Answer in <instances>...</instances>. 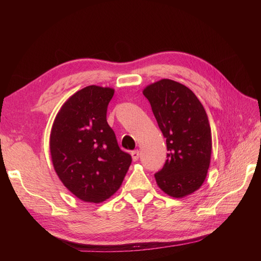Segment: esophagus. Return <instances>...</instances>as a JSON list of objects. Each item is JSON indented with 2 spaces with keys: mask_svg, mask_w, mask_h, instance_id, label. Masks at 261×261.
Listing matches in <instances>:
<instances>
[{
  "mask_svg": "<svg viewBox=\"0 0 261 261\" xmlns=\"http://www.w3.org/2000/svg\"><path fill=\"white\" fill-rule=\"evenodd\" d=\"M131 157H132V160H134V162H137V160L139 159V157H140V151L139 150L132 151L131 152Z\"/></svg>",
  "mask_w": 261,
  "mask_h": 261,
  "instance_id": "obj_1",
  "label": "esophagus"
}]
</instances>
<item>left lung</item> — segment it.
Segmentation results:
<instances>
[{
	"mask_svg": "<svg viewBox=\"0 0 261 261\" xmlns=\"http://www.w3.org/2000/svg\"><path fill=\"white\" fill-rule=\"evenodd\" d=\"M167 143V160L154 174L158 187L181 198L197 191L206 178L212 153L207 114L190 88L160 80L143 88Z\"/></svg>",
	"mask_w": 261,
	"mask_h": 261,
	"instance_id": "8db88e82",
	"label": "left lung"
}]
</instances>
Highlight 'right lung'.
Listing matches in <instances>:
<instances>
[{"instance_id":"1","label":"right lung","mask_w":261,"mask_h":261,"mask_svg":"<svg viewBox=\"0 0 261 261\" xmlns=\"http://www.w3.org/2000/svg\"><path fill=\"white\" fill-rule=\"evenodd\" d=\"M114 90L96 85L73 94L54 120L49 139L59 179L87 203H102L122 185L131 156L122 151L107 121Z\"/></svg>"}]
</instances>
